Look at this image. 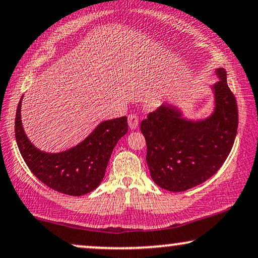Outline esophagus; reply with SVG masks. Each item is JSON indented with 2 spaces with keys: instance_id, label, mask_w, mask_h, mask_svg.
I'll list each match as a JSON object with an SVG mask.
<instances>
[{
  "instance_id": "obj_1",
  "label": "esophagus",
  "mask_w": 258,
  "mask_h": 258,
  "mask_svg": "<svg viewBox=\"0 0 258 258\" xmlns=\"http://www.w3.org/2000/svg\"><path fill=\"white\" fill-rule=\"evenodd\" d=\"M128 124L130 129H136L139 125V117L136 115H129L128 116Z\"/></svg>"
}]
</instances>
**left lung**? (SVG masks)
<instances>
[{"instance_id": "obj_1", "label": "left lung", "mask_w": 258, "mask_h": 258, "mask_svg": "<svg viewBox=\"0 0 258 258\" xmlns=\"http://www.w3.org/2000/svg\"><path fill=\"white\" fill-rule=\"evenodd\" d=\"M215 72L218 82L210 86L215 106L205 118L189 119L179 106L165 103L141 122L150 176L163 189L182 192L205 182L231 152L238 110L225 70Z\"/></svg>"}]
</instances>
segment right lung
I'll use <instances>...</instances> for the list:
<instances>
[{
  "label": "right lung",
  "instance_id": "right-lung-1",
  "mask_svg": "<svg viewBox=\"0 0 258 258\" xmlns=\"http://www.w3.org/2000/svg\"><path fill=\"white\" fill-rule=\"evenodd\" d=\"M22 97L16 110L15 139L32 173L49 188L63 195L80 197L96 189L104 178L116 143L128 133L126 116L100 122L72 148L47 153L36 148L26 135L21 121Z\"/></svg>",
  "mask_w": 258,
  "mask_h": 258
}]
</instances>
